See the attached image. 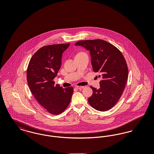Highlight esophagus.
Instances as JSON below:
<instances>
[{
  "label": "esophagus",
  "instance_id": "obj_1",
  "mask_svg": "<svg viewBox=\"0 0 154 154\" xmlns=\"http://www.w3.org/2000/svg\"><path fill=\"white\" fill-rule=\"evenodd\" d=\"M75 87L77 88V89H82V88H84V87H83V86H75Z\"/></svg>",
  "mask_w": 154,
  "mask_h": 154
}]
</instances>
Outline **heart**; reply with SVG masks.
<instances>
[{
  "label": "heart",
  "mask_w": 154,
  "mask_h": 154,
  "mask_svg": "<svg viewBox=\"0 0 154 154\" xmlns=\"http://www.w3.org/2000/svg\"><path fill=\"white\" fill-rule=\"evenodd\" d=\"M80 53H84V52H80V53H79V54H80Z\"/></svg>",
  "instance_id": "obj_1"
}]
</instances>
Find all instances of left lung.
Masks as SVG:
<instances>
[{
    "mask_svg": "<svg viewBox=\"0 0 154 154\" xmlns=\"http://www.w3.org/2000/svg\"><path fill=\"white\" fill-rule=\"evenodd\" d=\"M89 51L93 70L98 73L100 88L93 87V94L88 99L96 110H110L119 100L124 91L128 77L125 58L116 47L101 39L81 40L75 43Z\"/></svg>",
    "mask_w": 154,
    "mask_h": 154,
    "instance_id": "8db88e82",
    "label": "left lung"
}]
</instances>
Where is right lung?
Wrapping results in <instances>:
<instances>
[{
	"instance_id": "1",
	"label": "right lung",
	"mask_w": 154,
	"mask_h": 154,
	"mask_svg": "<svg viewBox=\"0 0 154 154\" xmlns=\"http://www.w3.org/2000/svg\"><path fill=\"white\" fill-rule=\"evenodd\" d=\"M70 43L45 45L32 57L26 78L30 90L38 103L48 112L58 115L70 102L73 88L55 85L54 78L61 66L62 56Z\"/></svg>"
}]
</instances>
